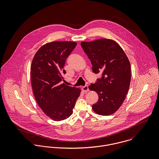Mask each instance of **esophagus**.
Returning a JSON list of instances; mask_svg holds the SVG:
<instances>
[{"label":"esophagus","mask_w":159,"mask_h":159,"mask_svg":"<svg viewBox=\"0 0 159 159\" xmlns=\"http://www.w3.org/2000/svg\"><path fill=\"white\" fill-rule=\"evenodd\" d=\"M82 90H83V91L84 93H86L87 92H88V91H89V89L88 86H83V87L82 88Z\"/></svg>","instance_id":"34e87169"}]
</instances>
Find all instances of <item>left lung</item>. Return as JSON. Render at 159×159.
Returning <instances> with one entry per match:
<instances>
[{
	"label": "left lung",
	"mask_w": 159,
	"mask_h": 159,
	"mask_svg": "<svg viewBox=\"0 0 159 159\" xmlns=\"http://www.w3.org/2000/svg\"><path fill=\"white\" fill-rule=\"evenodd\" d=\"M81 45L91 60L92 71L101 75L96 83L89 86L98 96L92 110L102 116L114 113L123 103L129 89L131 80L129 60L122 48L111 39L82 42Z\"/></svg>",
	"instance_id": "left-lung-1"
}]
</instances>
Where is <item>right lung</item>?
I'll list each match as a JSON object with an SVG mask.
<instances>
[{
	"label": "right lung",
	"instance_id": "right-lung-1",
	"mask_svg": "<svg viewBox=\"0 0 159 159\" xmlns=\"http://www.w3.org/2000/svg\"><path fill=\"white\" fill-rule=\"evenodd\" d=\"M76 44L63 41L47 43L39 48L32 61L30 80L35 98L43 112L55 121L70 116L80 95L81 88L62 83L66 73V59Z\"/></svg>",
	"mask_w": 159,
	"mask_h": 159
}]
</instances>
